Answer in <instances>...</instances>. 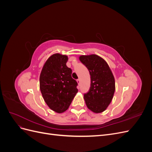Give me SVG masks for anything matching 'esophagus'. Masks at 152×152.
<instances>
[{
	"instance_id": "obj_1",
	"label": "esophagus",
	"mask_w": 152,
	"mask_h": 152,
	"mask_svg": "<svg viewBox=\"0 0 152 152\" xmlns=\"http://www.w3.org/2000/svg\"><path fill=\"white\" fill-rule=\"evenodd\" d=\"M77 83H78V84H79L80 83V80L79 79H77Z\"/></svg>"
}]
</instances>
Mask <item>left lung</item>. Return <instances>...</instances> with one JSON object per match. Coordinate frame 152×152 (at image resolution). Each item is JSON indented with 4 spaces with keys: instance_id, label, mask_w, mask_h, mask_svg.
<instances>
[{
    "instance_id": "obj_1",
    "label": "left lung",
    "mask_w": 152,
    "mask_h": 152,
    "mask_svg": "<svg viewBox=\"0 0 152 152\" xmlns=\"http://www.w3.org/2000/svg\"><path fill=\"white\" fill-rule=\"evenodd\" d=\"M80 61L91 75V87L84 98L87 107L95 113L104 112L111 103L115 90L113 73L103 58L96 54L81 55Z\"/></svg>"
}]
</instances>
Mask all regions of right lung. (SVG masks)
Here are the masks:
<instances>
[{"label": "right lung", "instance_id": "add662e5", "mask_svg": "<svg viewBox=\"0 0 152 152\" xmlns=\"http://www.w3.org/2000/svg\"><path fill=\"white\" fill-rule=\"evenodd\" d=\"M68 56L55 53L45 62L40 75V89L44 102L55 112L61 113L69 108L77 93V82L66 66Z\"/></svg>", "mask_w": 152, "mask_h": 152}]
</instances>
